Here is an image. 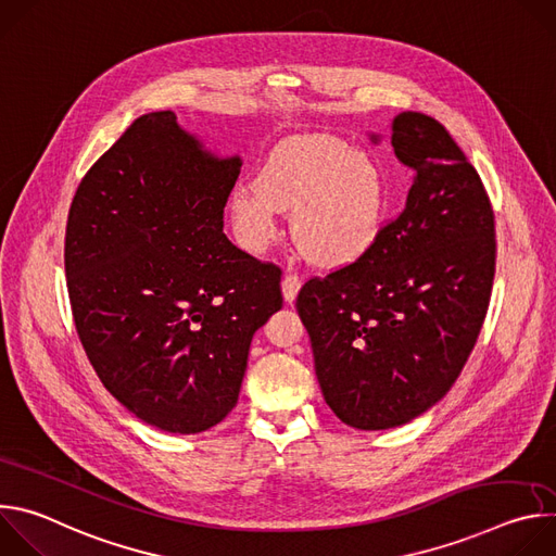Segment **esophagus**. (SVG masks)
I'll use <instances>...</instances> for the list:
<instances>
[{
    "mask_svg": "<svg viewBox=\"0 0 556 556\" xmlns=\"http://www.w3.org/2000/svg\"><path fill=\"white\" fill-rule=\"evenodd\" d=\"M299 290H301V277H299V275H286V277H283V281H281L283 299H286L288 303H292V301L296 299Z\"/></svg>",
    "mask_w": 556,
    "mask_h": 556,
    "instance_id": "esophagus-1",
    "label": "esophagus"
}]
</instances>
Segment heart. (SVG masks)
Instances as JSON below:
<instances>
[{
  "label": "heart",
  "mask_w": 556,
  "mask_h": 556,
  "mask_svg": "<svg viewBox=\"0 0 556 556\" xmlns=\"http://www.w3.org/2000/svg\"><path fill=\"white\" fill-rule=\"evenodd\" d=\"M387 187L380 165L363 149L328 134L277 144L255 185L230 195V219L247 251L264 253L279 237V213H292V235L316 266L361 260L378 240Z\"/></svg>",
  "instance_id": "1"
}]
</instances>
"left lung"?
<instances>
[{
  "label": "left lung",
  "mask_w": 556,
  "mask_h": 556,
  "mask_svg": "<svg viewBox=\"0 0 556 556\" xmlns=\"http://www.w3.org/2000/svg\"><path fill=\"white\" fill-rule=\"evenodd\" d=\"M391 144L416 174L405 208L361 260L296 296L324 399L363 431L444 399L478 343L497 257L489 193L444 125L403 112Z\"/></svg>",
  "instance_id": "left-lung-1"
}]
</instances>
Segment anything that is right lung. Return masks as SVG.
Segmentation results:
<instances>
[{"label":"right lung","instance_id":"add662e5","mask_svg":"<svg viewBox=\"0 0 556 556\" xmlns=\"http://www.w3.org/2000/svg\"><path fill=\"white\" fill-rule=\"evenodd\" d=\"M240 157L174 112L136 118L78 185L65 226L74 326L105 389L142 422L200 433L237 405L253 334L281 309V268L224 235Z\"/></svg>","mask_w":556,"mask_h":556}]
</instances>
